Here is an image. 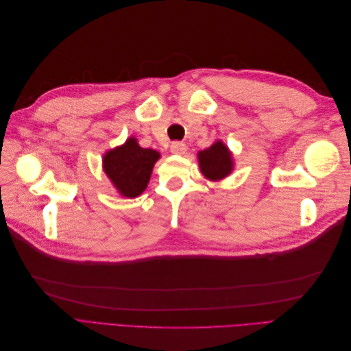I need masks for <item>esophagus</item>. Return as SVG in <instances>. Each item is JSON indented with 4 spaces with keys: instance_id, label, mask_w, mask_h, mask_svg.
<instances>
[{
    "instance_id": "1",
    "label": "esophagus",
    "mask_w": 351,
    "mask_h": 351,
    "mask_svg": "<svg viewBox=\"0 0 351 351\" xmlns=\"http://www.w3.org/2000/svg\"><path fill=\"white\" fill-rule=\"evenodd\" d=\"M169 151L177 155H183L186 152V145L183 142H173L169 146Z\"/></svg>"
}]
</instances>
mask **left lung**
Segmentation results:
<instances>
[{
  "mask_svg": "<svg viewBox=\"0 0 351 351\" xmlns=\"http://www.w3.org/2000/svg\"><path fill=\"white\" fill-rule=\"evenodd\" d=\"M200 171L209 180L224 178L231 173V154L222 142H217L199 152Z\"/></svg>",
  "mask_w": 351,
  "mask_h": 351,
  "instance_id": "obj_1",
  "label": "left lung"
}]
</instances>
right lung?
Masks as SVG:
<instances>
[{"label":"right lung","mask_w":351,"mask_h":351,"mask_svg":"<svg viewBox=\"0 0 351 351\" xmlns=\"http://www.w3.org/2000/svg\"><path fill=\"white\" fill-rule=\"evenodd\" d=\"M159 154L143 149L130 137L125 145L104 156V169L119 192L127 197L139 196L149 183L154 164Z\"/></svg>","instance_id":"right-lung-1"}]
</instances>
